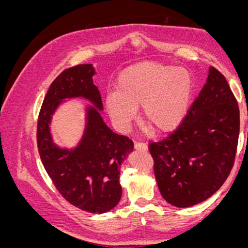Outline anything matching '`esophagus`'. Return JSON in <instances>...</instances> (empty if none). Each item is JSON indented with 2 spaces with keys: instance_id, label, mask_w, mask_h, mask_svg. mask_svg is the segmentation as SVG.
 I'll return each instance as SVG.
<instances>
[{
  "instance_id": "obj_1",
  "label": "esophagus",
  "mask_w": 248,
  "mask_h": 248,
  "mask_svg": "<svg viewBox=\"0 0 248 248\" xmlns=\"http://www.w3.org/2000/svg\"><path fill=\"white\" fill-rule=\"evenodd\" d=\"M134 148L136 150H147L148 149V144L144 143V142H135L134 144Z\"/></svg>"
}]
</instances>
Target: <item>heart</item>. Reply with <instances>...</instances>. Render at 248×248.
Masks as SVG:
<instances>
[{
	"mask_svg": "<svg viewBox=\"0 0 248 248\" xmlns=\"http://www.w3.org/2000/svg\"><path fill=\"white\" fill-rule=\"evenodd\" d=\"M195 81L189 70L161 62H136L118 77L116 91L108 93L105 107L114 126L126 132L138 116L157 134L173 132L191 105Z\"/></svg>",
	"mask_w": 248,
	"mask_h": 248,
	"instance_id": "1",
	"label": "heart"
}]
</instances>
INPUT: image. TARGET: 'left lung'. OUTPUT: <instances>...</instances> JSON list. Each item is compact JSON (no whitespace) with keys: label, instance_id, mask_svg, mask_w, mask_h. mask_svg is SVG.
<instances>
[{"label":"left lung","instance_id":"obj_1","mask_svg":"<svg viewBox=\"0 0 248 248\" xmlns=\"http://www.w3.org/2000/svg\"><path fill=\"white\" fill-rule=\"evenodd\" d=\"M239 127L238 102L225 77L211 66L181 126L149 144L162 197L177 207L211 197L231 172Z\"/></svg>","mask_w":248,"mask_h":248}]
</instances>
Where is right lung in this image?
<instances>
[{
	"label": "right lung",
	"instance_id": "obj_1",
	"mask_svg": "<svg viewBox=\"0 0 248 248\" xmlns=\"http://www.w3.org/2000/svg\"><path fill=\"white\" fill-rule=\"evenodd\" d=\"M92 64L70 67L53 80L43 101L37 124V144L46 172L61 195L84 211L105 213L120 202V167L134 149L127 136L115 134L100 112L101 95L93 81ZM82 97L93 104L85 108V129L75 148H61L50 135L52 115L66 98Z\"/></svg>",
	"mask_w": 248,
	"mask_h": 248
}]
</instances>
